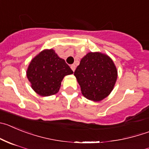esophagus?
<instances>
[{"instance_id": "1", "label": "esophagus", "mask_w": 149, "mask_h": 149, "mask_svg": "<svg viewBox=\"0 0 149 149\" xmlns=\"http://www.w3.org/2000/svg\"><path fill=\"white\" fill-rule=\"evenodd\" d=\"M75 68H76V66L74 64H72V65H71V69H72V71H73V72H74V70H75Z\"/></svg>"}]
</instances>
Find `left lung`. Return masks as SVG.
<instances>
[{"label":"left lung","mask_w":149,"mask_h":149,"mask_svg":"<svg viewBox=\"0 0 149 149\" xmlns=\"http://www.w3.org/2000/svg\"><path fill=\"white\" fill-rule=\"evenodd\" d=\"M74 76L86 98L100 101L109 95L117 78V70L111 58L101 52H88L80 61Z\"/></svg>","instance_id":"obj_1"}]
</instances>
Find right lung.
<instances>
[{"label": "right lung", "instance_id": "obj_1", "mask_svg": "<svg viewBox=\"0 0 149 149\" xmlns=\"http://www.w3.org/2000/svg\"><path fill=\"white\" fill-rule=\"evenodd\" d=\"M72 74L69 65L52 49L43 50L35 56L26 71L32 89L43 97L58 93L63 77Z\"/></svg>", "mask_w": 149, "mask_h": 149}]
</instances>
